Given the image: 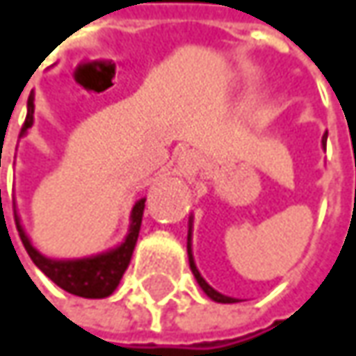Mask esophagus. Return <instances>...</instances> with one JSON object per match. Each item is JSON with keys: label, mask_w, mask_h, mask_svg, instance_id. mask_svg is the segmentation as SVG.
<instances>
[{"label": "esophagus", "mask_w": 356, "mask_h": 356, "mask_svg": "<svg viewBox=\"0 0 356 356\" xmlns=\"http://www.w3.org/2000/svg\"><path fill=\"white\" fill-rule=\"evenodd\" d=\"M180 170L184 172V174H190V172H194L196 168V156L192 154V152H184L182 156H180Z\"/></svg>", "instance_id": "34e87169"}]
</instances>
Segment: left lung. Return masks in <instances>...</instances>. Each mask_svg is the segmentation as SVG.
<instances>
[{
    "mask_svg": "<svg viewBox=\"0 0 356 356\" xmlns=\"http://www.w3.org/2000/svg\"><path fill=\"white\" fill-rule=\"evenodd\" d=\"M327 136H329V134H325V136H323V146H327ZM188 260H190V270H192V275H194V278H196V282L200 284V289L206 293V296H210L214 302H224V305L238 302V300H236V298H232V296H226V294L214 291V289L206 282L204 278H202L200 270L196 268L194 254H192V216H190V220H188Z\"/></svg>",
    "mask_w": 356,
    "mask_h": 356,
    "instance_id": "8db88e82",
    "label": "left lung"
}]
</instances>
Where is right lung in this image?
<instances>
[{
	"instance_id": "add662e5",
	"label": "right lung",
	"mask_w": 356,
	"mask_h": 356,
	"mask_svg": "<svg viewBox=\"0 0 356 356\" xmlns=\"http://www.w3.org/2000/svg\"><path fill=\"white\" fill-rule=\"evenodd\" d=\"M33 112H35V104H33V92H31V96L27 99L26 124L19 132L22 138L27 136L29 128L33 126ZM144 206H146V198L136 200V204L132 206V212H130L128 234L120 244H116L110 250L99 252V254L83 258H49L42 254L31 244L27 232L24 230L17 210H13V214H15V226H17L19 238L26 246L27 254L51 282H56L65 293L76 294L81 298H106L116 291L122 276L130 264L134 246L138 242L140 226H142Z\"/></svg>"
}]
</instances>
